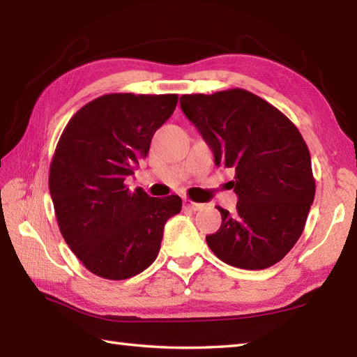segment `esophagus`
<instances>
[{
    "label": "esophagus",
    "mask_w": 357,
    "mask_h": 357,
    "mask_svg": "<svg viewBox=\"0 0 357 357\" xmlns=\"http://www.w3.org/2000/svg\"><path fill=\"white\" fill-rule=\"evenodd\" d=\"M202 207H204L202 204H196V202H193V201H190V199H185V201H184V208H185V210L198 211V210H201Z\"/></svg>",
    "instance_id": "obj_1"
}]
</instances>
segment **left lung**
Listing matches in <instances>:
<instances>
[{"label": "left lung", "instance_id": "obj_1", "mask_svg": "<svg viewBox=\"0 0 357 357\" xmlns=\"http://www.w3.org/2000/svg\"><path fill=\"white\" fill-rule=\"evenodd\" d=\"M181 109L215 155L234 170L236 210L206 236L219 259L244 270L279 262L304 231L316 192L307 144L290 119L244 89L181 96Z\"/></svg>", "mask_w": 357, "mask_h": 357}]
</instances>
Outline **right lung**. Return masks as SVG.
<instances>
[{"label":"right lung","mask_w":357,"mask_h":357,"mask_svg":"<svg viewBox=\"0 0 357 357\" xmlns=\"http://www.w3.org/2000/svg\"><path fill=\"white\" fill-rule=\"evenodd\" d=\"M178 95L109 93L81 107L59 138L49 173L56 221L67 245L93 275L128 279L161 248L179 196L151 198L126 181L146 158Z\"/></svg>","instance_id":"add662e5"}]
</instances>
